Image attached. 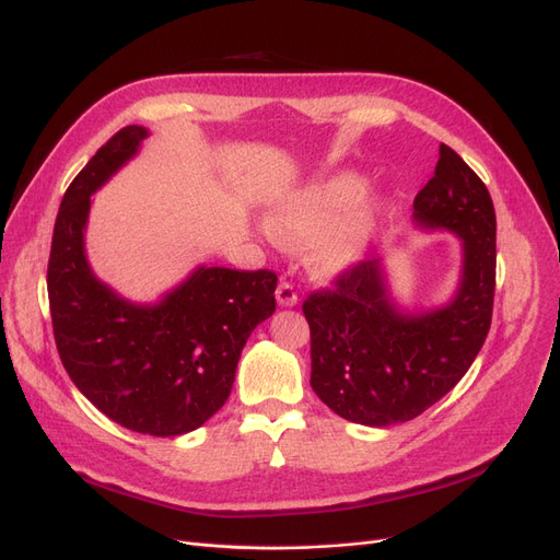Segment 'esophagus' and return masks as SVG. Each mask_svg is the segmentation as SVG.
Listing matches in <instances>:
<instances>
[{
  "instance_id": "obj_1",
  "label": "esophagus",
  "mask_w": 560,
  "mask_h": 560,
  "mask_svg": "<svg viewBox=\"0 0 560 560\" xmlns=\"http://www.w3.org/2000/svg\"><path fill=\"white\" fill-rule=\"evenodd\" d=\"M277 302L281 306H295L298 304V290L290 281H281L277 285Z\"/></svg>"
}]
</instances>
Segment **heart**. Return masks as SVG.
Masks as SVG:
<instances>
[{"mask_svg":"<svg viewBox=\"0 0 560 560\" xmlns=\"http://www.w3.org/2000/svg\"><path fill=\"white\" fill-rule=\"evenodd\" d=\"M357 174L340 172L285 197L275 209V231L283 241L311 242V262L319 277H338L365 256L381 218L378 199L361 194Z\"/></svg>","mask_w":560,"mask_h":560,"instance_id":"1","label":"heart"}]
</instances>
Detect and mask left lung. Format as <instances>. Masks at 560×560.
Masks as SVG:
<instances>
[{
    "label": "left lung",
    "mask_w": 560,
    "mask_h": 560,
    "mask_svg": "<svg viewBox=\"0 0 560 560\" xmlns=\"http://www.w3.org/2000/svg\"><path fill=\"white\" fill-rule=\"evenodd\" d=\"M413 209L420 224L463 238V281L450 306L427 315L397 311L374 256L302 304L311 327V386L334 413L357 424L388 427L424 413L458 384L490 331L497 220L486 184L452 147L440 144Z\"/></svg>",
    "instance_id": "8db88e82"
}]
</instances>
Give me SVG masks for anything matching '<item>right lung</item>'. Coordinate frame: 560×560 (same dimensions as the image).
I'll return each mask as SVG.
<instances>
[{
	"label": "right lung",
	"instance_id": "obj_1",
	"mask_svg": "<svg viewBox=\"0 0 560 560\" xmlns=\"http://www.w3.org/2000/svg\"><path fill=\"white\" fill-rule=\"evenodd\" d=\"M144 136L136 125L120 129L74 176L54 224L47 292L74 386L113 422L167 438L224 406L249 334L277 308V275L199 268L159 306H133L95 279L83 254L91 195Z\"/></svg>",
	"mask_w": 560,
	"mask_h": 560
}]
</instances>
